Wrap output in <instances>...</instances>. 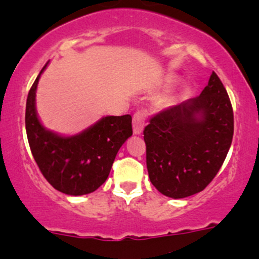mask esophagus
Wrapping results in <instances>:
<instances>
[{"mask_svg":"<svg viewBox=\"0 0 259 259\" xmlns=\"http://www.w3.org/2000/svg\"><path fill=\"white\" fill-rule=\"evenodd\" d=\"M146 120H147V113L145 111L140 110L134 114L133 117V127H134V134L135 135H140L142 133L143 127H145Z\"/></svg>","mask_w":259,"mask_h":259,"instance_id":"1","label":"esophagus"}]
</instances>
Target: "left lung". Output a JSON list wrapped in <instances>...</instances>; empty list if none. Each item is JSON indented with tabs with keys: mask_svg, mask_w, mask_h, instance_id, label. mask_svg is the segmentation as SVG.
<instances>
[{
	"mask_svg": "<svg viewBox=\"0 0 259 259\" xmlns=\"http://www.w3.org/2000/svg\"><path fill=\"white\" fill-rule=\"evenodd\" d=\"M233 134L228 93L212 72L200 95L158 112L143 130L152 185L174 199L204 191L222 166Z\"/></svg>",
	"mask_w": 259,
	"mask_h": 259,
	"instance_id": "left-lung-1",
	"label": "left lung"
}]
</instances>
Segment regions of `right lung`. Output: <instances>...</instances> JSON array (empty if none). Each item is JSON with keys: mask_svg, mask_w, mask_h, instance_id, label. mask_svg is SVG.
I'll return each mask as SVG.
<instances>
[{"mask_svg": "<svg viewBox=\"0 0 259 259\" xmlns=\"http://www.w3.org/2000/svg\"><path fill=\"white\" fill-rule=\"evenodd\" d=\"M26 100L25 126L31 153L40 172L55 189L68 195L93 193L107 180L114 158L133 135L132 116H107L78 135L49 132L37 117L35 98L38 79Z\"/></svg>", "mask_w": 259, "mask_h": 259, "instance_id": "obj_1", "label": "right lung"}]
</instances>
